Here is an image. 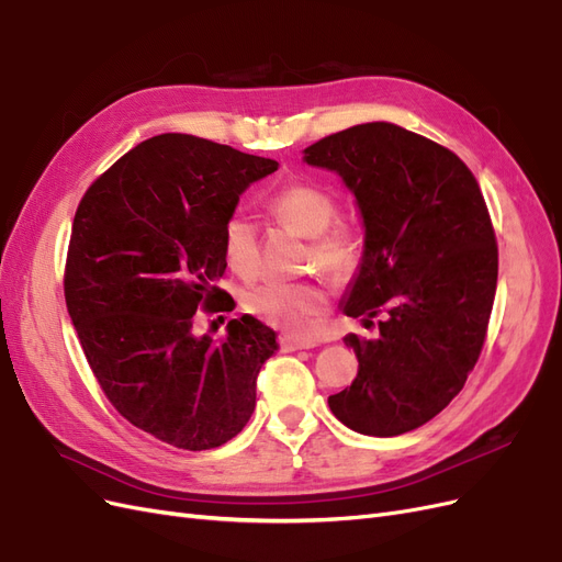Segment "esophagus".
I'll return each mask as SVG.
<instances>
[{
    "instance_id": "1",
    "label": "esophagus",
    "mask_w": 562,
    "mask_h": 562,
    "mask_svg": "<svg viewBox=\"0 0 562 562\" xmlns=\"http://www.w3.org/2000/svg\"><path fill=\"white\" fill-rule=\"evenodd\" d=\"M279 347H281V351H297V349H314L316 345L312 342V339H300L295 335H281Z\"/></svg>"
}]
</instances>
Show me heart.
I'll return each instance as SVG.
<instances>
[{
  "mask_svg": "<svg viewBox=\"0 0 562 562\" xmlns=\"http://www.w3.org/2000/svg\"><path fill=\"white\" fill-rule=\"evenodd\" d=\"M271 211L288 229L310 239L304 267L318 269L333 283H349L363 265L359 229L349 220L335 217L337 201L321 187L293 180L269 201ZM223 255L236 277L250 279L260 267L258 227L244 213H232L223 227ZM244 310L269 326L291 335H307L328 312V293L318 281H267L252 285L241 297Z\"/></svg>",
  "mask_w": 562,
  "mask_h": 562,
  "instance_id": "heart-1",
  "label": "heart"
}]
</instances>
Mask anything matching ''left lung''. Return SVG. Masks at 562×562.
Listing matches in <instances>:
<instances>
[{
	"label": "left lung",
	"instance_id": "1",
	"mask_svg": "<svg viewBox=\"0 0 562 562\" xmlns=\"http://www.w3.org/2000/svg\"><path fill=\"white\" fill-rule=\"evenodd\" d=\"M304 161L337 171L366 223L363 265L345 314L380 337L347 335L359 375L328 398L366 436H401L462 391L483 351L499 252L479 180L454 151L396 124L326 135Z\"/></svg>",
	"mask_w": 562,
	"mask_h": 562
}]
</instances>
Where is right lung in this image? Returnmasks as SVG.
Listing matches in <instances>:
<instances>
[{
  "label": "right lung",
  "mask_w": 562,
  "mask_h": 562,
  "mask_svg": "<svg viewBox=\"0 0 562 562\" xmlns=\"http://www.w3.org/2000/svg\"><path fill=\"white\" fill-rule=\"evenodd\" d=\"M274 159L184 133L155 135L81 196L65 260V304L116 413L168 446L211 450L255 411L277 335L252 316L223 339L194 337L196 310L232 312L223 227Z\"/></svg>",
  "instance_id": "right-lung-1"
}]
</instances>
